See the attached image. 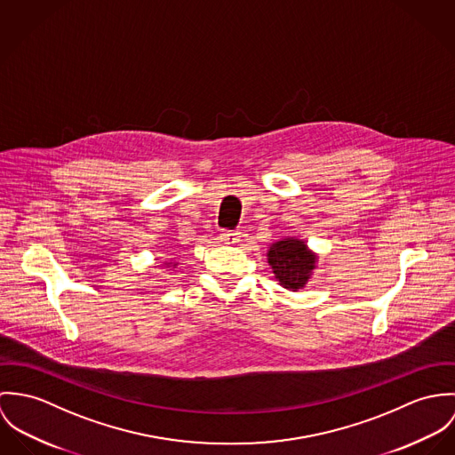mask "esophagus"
Returning <instances> with one entry per match:
<instances>
[{
	"label": "esophagus",
	"mask_w": 455,
	"mask_h": 455,
	"mask_svg": "<svg viewBox=\"0 0 455 455\" xmlns=\"http://www.w3.org/2000/svg\"><path fill=\"white\" fill-rule=\"evenodd\" d=\"M239 237H241V234L234 232V230H225L220 234V239L225 244H235V243H239Z\"/></svg>",
	"instance_id": "esophagus-1"
}]
</instances>
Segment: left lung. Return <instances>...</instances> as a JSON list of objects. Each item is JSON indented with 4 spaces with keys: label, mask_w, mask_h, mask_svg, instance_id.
<instances>
[{
    "label": "left lung",
    "mask_w": 455,
    "mask_h": 455,
    "mask_svg": "<svg viewBox=\"0 0 455 455\" xmlns=\"http://www.w3.org/2000/svg\"><path fill=\"white\" fill-rule=\"evenodd\" d=\"M267 256L279 284L293 291L302 290L317 263V256L295 237L274 243Z\"/></svg>",
    "instance_id": "obj_1"
}]
</instances>
